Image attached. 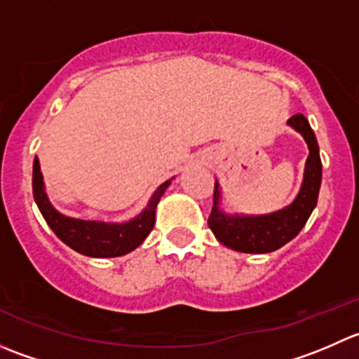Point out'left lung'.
Listing matches in <instances>:
<instances>
[{
	"label": "left lung",
	"instance_id": "8db88e82",
	"mask_svg": "<svg viewBox=\"0 0 359 359\" xmlns=\"http://www.w3.org/2000/svg\"><path fill=\"white\" fill-rule=\"evenodd\" d=\"M288 125L306 139L309 156L306 161L304 182L299 196L287 208L262 217H229L219 210V184L213 187L212 213L208 217V227L217 240L227 248L243 253H269L281 248L293 240L306 226L311 212L318 203L321 186V158L316 137L311 130L306 116L297 112L288 119Z\"/></svg>",
	"mask_w": 359,
	"mask_h": 359
}]
</instances>
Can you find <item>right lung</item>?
I'll list each match as a JSON object with an SVG mask.
<instances>
[{
    "mask_svg": "<svg viewBox=\"0 0 359 359\" xmlns=\"http://www.w3.org/2000/svg\"><path fill=\"white\" fill-rule=\"evenodd\" d=\"M170 180L163 182L154 191L149 205L142 213L133 220L125 224H106L93 222V220H79L62 215L50 205L43 186V173L39 170L38 158H34L32 165V194L38 203L41 215L45 217L46 224L52 227L53 233L72 250L88 257H119L132 252L142 243L147 234L153 231L154 219H156V206L159 198L163 196L165 189L168 187Z\"/></svg>",
    "mask_w": 359,
    "mask_h": 359,
    "instance_id": "add662e5",
    "label": "right lung"
}]
</instances>
